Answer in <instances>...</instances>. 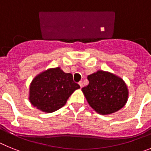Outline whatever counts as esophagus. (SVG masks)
Here are the masks:
<instances>
[{
	"label": "esophagus",
	"mask_w": 151,
	"mask_h": 151,
	"mask_svg": "<svg viewBox=\"0 0 151 151\" xmlns=\"http://www.w3.org/2000/svg\"><path fill=\"white\" fill-rule=\"evenodd\" d=\"M78 85H80V88H82V86H83V83H82V81H81V82H78Z\"/></svg>",
	"instance_id": "34e87169"
}]
</instances>
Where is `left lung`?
Wrapping results in <instances>:
<instances>
[{"label":"left lung","instance_id":"left-lung-1","mask_svg":"<svg viewBox=\"0 0 151 151\" xmlns=\"http://www.w3.org/2000/svg\"><path fill=\"white\" fill-rule=\"evenodd\" d=\"M88 85L82 88L89 105L100 114H110L123 107L128 99L125 82L104 71L89 75Z\"/></svg>","mask_w":151,"mask_h":151}]
</instances>
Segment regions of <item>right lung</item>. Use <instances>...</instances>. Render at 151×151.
Listing matches in <instances>:
<instances>
[{
	"mask_svg": "<svg viewBox=\"0 0 151 151\" xmlns=\"http://www.w3.org/2000/svg\"><path fill=\"white\" fill-rule=\"evenodd\" d=\"M79 88L72 74L65 73L59 67L50 69L34 78L30 86L29 100L39 110L52 113L66 104L69 96Z\"/></svg>",
	"mask_w": 151,
	"mask_h": 151,
	"instance_id": "1",
	"label": "right lung"
}]
</instances>
